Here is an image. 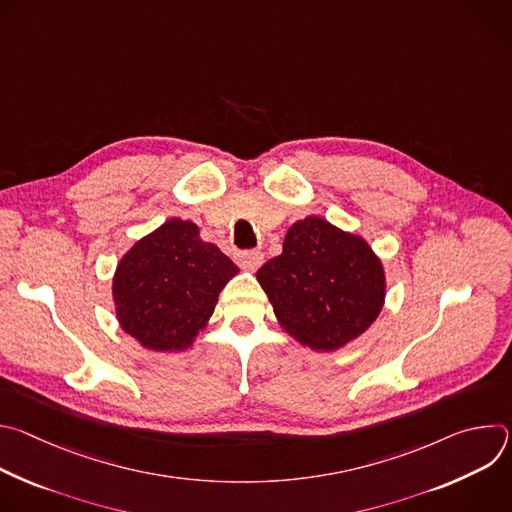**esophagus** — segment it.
<instances>
[{"label":"esophagus","instance_id":"1","mask_svg":"<svg viewBox=\"0 0 512 512\" xmlns=\"http://www.w3.org/2000/svg\"><path fill=\"white\" fill-rule=\"evenodd\" d=\"M237 263L247 271H257L263 265V253L261 251H241L237 255Z\"/></svg>","mask_w":512,"mask_h":512}]
</instances>
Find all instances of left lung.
Listing matches in <instances>:
<instances>
[{"label": "left lung", "instance_id": "1", "mask_svg": "<svg viewBox=\"0 0 512 512\" xmlns=\"http://www.w3.org/2000/svg\"><path fill=\"white\" fill-rule=\"evenodd\" d=\"M257 281L281 328L318 352L338 350L367 330L387 289L369 243L320 216L289 227L281 255L257 271Z\"/></svg>", "mask_w": 512, "mask_h": 512}]
</instances>
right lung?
<instances>
[{
  "label": "right lung",
  "mask_w": 512,
  "mask_h": 512,
  "mask_svg": "<svg viewBox=\"0 0 512 512\" xmlns=\"http://www.w3.org/2000/svg\"><path fill=\"white\" fill-rule=\"evenodd\" d=\"M239 267L200 239L192 221L170 218L139 239L113 275L115 316L123 332L154 352H180L206 328L218 294Z\"/></svg>",
  "instance_id": "obj_1"
}]
</instances>
